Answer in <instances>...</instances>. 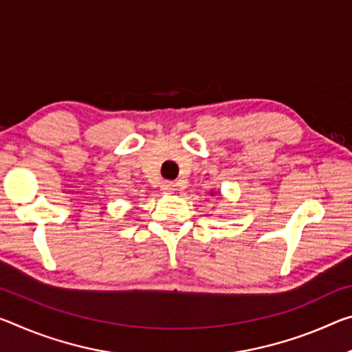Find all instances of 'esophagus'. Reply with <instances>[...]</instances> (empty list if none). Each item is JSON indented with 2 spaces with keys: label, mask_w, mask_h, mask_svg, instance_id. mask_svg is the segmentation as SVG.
Here are the masks:
<instances>
[{
  "label": "esophagus",
  "mask_w": 352,
  "mask_h": 352,
  "mask_svg": "<svg viewBox=\"0 0 352 352\" xmlns=\"http://www.w3.org/2000/svg\"><path fill=\"white\" fill-rule=\"evenodd\" d=\"M161 189H163L164 194H174L177 191V183H174V182H164L163 186H161Z\"/></svg>",
  "instance_id": "esophagus-1"
}]
</instances>
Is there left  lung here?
Wrapping results in <instances>:
<instances>
[{
    "mask_svg": "<svg viewBox=\"0 0 352 352\" xmlns=\"http://www.w3.org/2000/svg\"><path fill=\"white\" fill-rule=\"evenodd\" d=\"M216 194H219V192H217V191H216V192H214V191H211V192H210V196H216Z\"/></svg>",
    "mask_w": 352,
    "mask_h": 352,
    "instance_id": "obj_1",
    "label": "left lung"
}]
</instances>
